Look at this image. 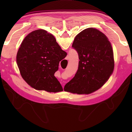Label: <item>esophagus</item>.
I'll list each match as a JSON object with an SVG mask.
<instances>
[{"mask_svg": "<svg viewBox=\"0 0 132 132\" xmlns=\"http://www.w3.org/2000/svg\"><path fill=\"white\" fill-rule=\"evenodd\" d=\"M67 58H68V57H67ZM63 87H64V86H63Z\"/></svg>", "mask_w": 132, "mask_h": 132, "instance_id": "obj_1", "label": "esophagus"}]
</instances>
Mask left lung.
Masks as SVG:
<instances>
[{
    "instance_id": "obj_1",
    "label": "left lung",
    "mask_w": 132,
    "mask_h": 132,
    "mask_svg": "<svg viewBox=\"0 0 132 132\" xmlns=\"http://www.w3.org/2000/svg\"><path fill=\"white\" fill-rule=\"evenodd\" d=\"M72 48L79 55V67L64 91L87 94L98 90L114 69L113 50L108 38L97 29L88 28L76 35Z\"/></svg>"
}]
</instances>
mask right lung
I'll return each instance as SVG.
<instances>
[{
  "label": "right lung",
  "mask_w": 132,
  "mask_h": 132,
  "mask_svg": "<svg viewBox=\"0 0 132 132\" xmlns=\"http://www.w3.org/2000/svg\"><path fill=\"white\" fill-rule=\"evenodd\" d=\"M66 55L52 34L38 30L24 39L16 61L22 77L30 86L38 90L56 93L63 88L54 74L59 69V62Z\"/></svg>",
  "instance_id": "1"
}]
</instances>
